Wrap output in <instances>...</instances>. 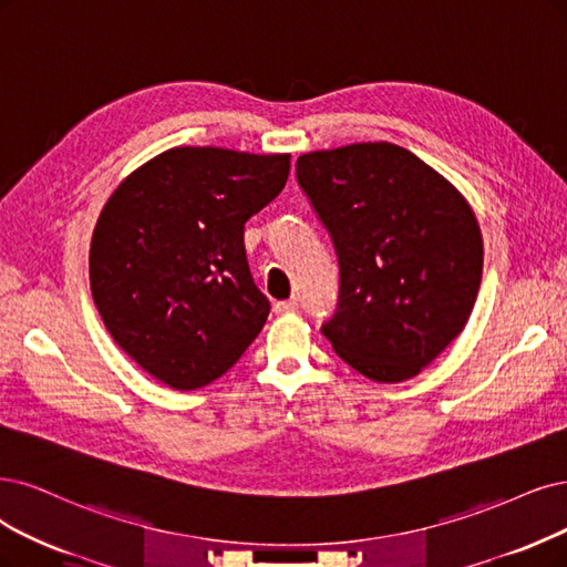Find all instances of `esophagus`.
Instances as JSON below:
<instances>
[{
  "label": "esophagus",
  "instance_id": "1",
  "mask_svg": "<svg viewBox=\"0 0 567 567\" xmlns=\"http://www.w3.org/2000/svg\"><path fill=\"white\" fill-rule=\"evenodd\" d=\"M272 308H276V312H280V316H289V312H297L299 310V301L297 299H287V301H278Z\"/></svg>",
  "mask_w": 567,
  "mask_h": 567
}]
</instances>
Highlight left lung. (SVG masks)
Masks as SVG:
<instances>
[{
  "label": "left lung",
  "instance_id": "left-lung-1",
  "mask_svg": "<svg viewBox=\"0 0 567 567\" xmlns=\"http://www.w3.org/2000/svg\"><path fill=\"white\" fill-rule=\"evenodd\" d=\"M297 177L341 266L322 333L375 383H402L463 333L481 287L484 238L467 198L392 142L299 156Z\"/></svg>",
  "mask_w": 567,
  "mask_h": 567
}]
</instances>
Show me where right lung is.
<instances>
[{"label":"right lung","instance_id":"obj_1","mask_svg":"<svg viewBox=\"0 0 567 567\" xmlns=\"http://www.w3.org/2000/svg\"><path fill=\"white\" fill-rule=\"evenodd\" d=\"M289 158L173 146L104 203L89 257L93 301L116 346L163 385H209L259 337L270 306L243 234L282 192Z\"/></svg>","mask_w":567,"mask_h":567}]
</instances>
